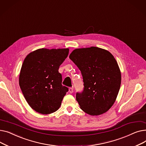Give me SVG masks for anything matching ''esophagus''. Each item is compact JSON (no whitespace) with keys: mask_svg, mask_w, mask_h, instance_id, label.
<instances>
[{"mask_svg":"<svg viewBox=\"0 0 146 146\" xmlns=\"http://www.w3.org/2000/svg\"><path fill=\"white\" fill-rule=\"evenodd\" d=\"M73 92V89L72 88H69V92H70V94H72Z\"/></svg>","mask_w":146,"mask_h":146,"instance_id":"esophagus-1","label":"esophagus"}]
</instances>
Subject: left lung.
<instances>
[{"instance_id":"obj_1","label":"left lung","mask_w":146,"mask_h":146,"mask_svg":"<svg viewBox=\"0 0 146 146\" xmlns=\"http://www.w3.org/2000/svg\"><path fill=\"white\" fill-rule=\"evenodd\" d=\"M69 58L83 77V90L76 95L81 110L91 115L108 111L115 101L121 82L115 58L108 51L96 47L75 49Z\"/></svg>"}]
</instances>
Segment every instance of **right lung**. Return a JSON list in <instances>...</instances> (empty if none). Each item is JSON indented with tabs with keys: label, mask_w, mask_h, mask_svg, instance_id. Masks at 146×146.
<instances>
[{
	"label": "right lung",
	"mask_w": 146,
	"mask_h": 146,
	"mask_svg": "<svg viewBox=\"0 0 146 146\" xmlns=\"http://www.w3.org/2000/svg\"><path fill=\"white\" fill-rule=\"evenodd\" d=\"M69 50H36L25 58L19 83L27 102L36 112L49 114L58 110L68 88L63 86L60 66Z\"/></svg>",
	"instance_id": "obj_1"
}]
</instances>
